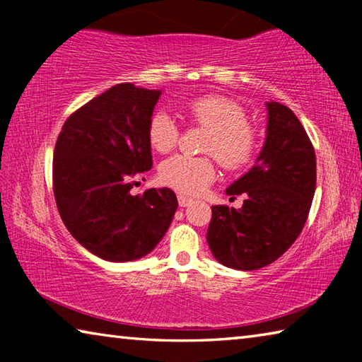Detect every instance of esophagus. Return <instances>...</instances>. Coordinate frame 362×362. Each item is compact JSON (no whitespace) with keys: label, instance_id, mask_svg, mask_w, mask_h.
<instances>
[{"label":"esophagus","instance_id":"34e87169","mask_svg":"<svg viewBox=\"0 0 362 362\" xmlns=\"http://www.w3.org/2000/svg\"><path fill=\"white\" fill-rule=\"evenodd\" d=\"M177 199H179L180 207H187V206L193 203V199L188 198V196H185V194H179V196H177Z\"/></svg>","mask_w":362,"mask_h":362}]
</instances>
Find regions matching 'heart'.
<instances>
[{
  "instance_id": "heart-1",
  "label": "heart",
  "mask_w": 362,
  "mask_h": 362,
  "mask_svg": "<svg viewBox=\"0 0 362 362\" xmlns=\"http://www.w3.org/2000/svg\"><path fill=\"white\" fill-rule=\"evenodd\" d=\"M189 122L207 129L203 151L216 154L228 170H240L252 161L259 148V134L236 100L220 94L188 99L180 105ZM146 140L156 153L166 155L179 142V127L168 112L158 110L146 126ZM217 170L211 155H177L159 166V180L185 194H198L214 180Z\"/></svg>"
}]
</instances>
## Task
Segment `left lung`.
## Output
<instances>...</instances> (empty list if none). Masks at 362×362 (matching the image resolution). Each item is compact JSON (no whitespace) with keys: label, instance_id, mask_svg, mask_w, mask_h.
<instances>
[{"label":"left lung","instance_id":"left-lung-1","mask_svg":"<svg viewBox=\"0 0 362 362\" xmlns=\"http://www.w3.org/2000/svg\"><path fill=\"white\" fill-rule=\"evenodd\" d=\"M267 140L254 168L226 194H244L241 209L212 206L207 244L235 269H259L279 259L308 218L316 188V155L302 122L283 103L268 102Z\"/></svg>","mask_w":362,"mask_h":362}]
</instances>
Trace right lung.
Here are the masks:
<instances>
[{
    "label": "right lung",
    "instance_id": "1",
    "mask_svg": "<svg viewBox=\"0 0 362 362\" xmlns=\"http://www.w3.org/2000/svg\"><path fill=\"white\" fill-rule=\"evenodd\" d=\"M158 89L121 83L94 97L64 122L52 161L54 196L71 236L108 262L150 254L177 211L175 193L131 188L153 166L146 126Z\"/></svg>",
    "mask_w": 362,
    "mask_h": 362
}]
</instances>
